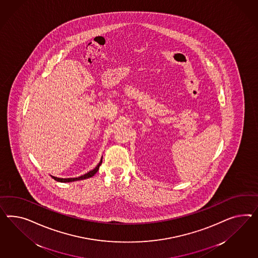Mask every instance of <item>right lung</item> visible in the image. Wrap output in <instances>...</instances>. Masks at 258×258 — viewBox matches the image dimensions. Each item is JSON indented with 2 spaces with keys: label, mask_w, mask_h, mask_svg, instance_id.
Here are the masks:
<instances>
[{
  "label": "right lung",
  "mask_w": 258,
  "mask_h": 258,
  "mask_svg": "<svg viewBox=\"0 0 258 258\" xmlns=\"http://www.w3.org/2000/svg\"><path fill=\"white\" fill-rule=\"evenodd\" d=\"M101 163H102V158H101V160L99 161V163H98V165L96 166V167L94 168L93 170H91L89 171L88 173H86V174H83V175H81V176H78V177H72V178H60V177H56V176H52L51 175V177L56 180V181L58 182H63V183H66V182H74L78 181V180H83V179H86V178H89V177H92L93 175H95L96 173L98 172V169H99V166L101 165Z\"/></svg>",
  "instance_id": "right-lung-1"
}]
</instances>
